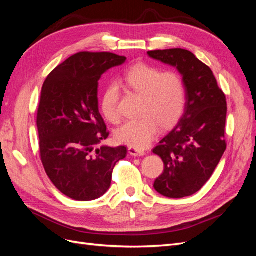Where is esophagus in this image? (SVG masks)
Instances as JSON below:
<instances>
[{"mask_svg":"<svg viewBox=\"0 0 256 256\" xmlns=\"http://www.w3.org/2000/svg\"><path fill=\"white\" fill-rule=\"evenodd\" d=\"M128 152L131 154V156H134V157H140V156H144L145 154L144 150L134 148V147H128Z\"/></svg>","mask_w":256,"mask_h":256,"instance_id":"34e87169","label":"esophagus"}]
</instances>
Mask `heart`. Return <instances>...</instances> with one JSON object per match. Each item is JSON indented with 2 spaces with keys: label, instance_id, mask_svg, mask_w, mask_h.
<instances>
[{
  "label": "heart",
  "instance_id": "b5f03b06",
  "mask_svg": "<svg viewBox=\"0 0 256 256\" xmlns=\"http://www.w3.org/2000/svg\"><path fill=\"white\" fill-rule=\"evenodd\" d=\"M124 84L134 94L142 96L138 108L140 118L124 124L115 132L116 140L134 148H144L161 129H170L178 122L186 109L187 92L182 76L174 72L140 63L124 74ZM120 90L110 84L102 92L100 110L104 118L118 122Z\"/></svg>",
  "mask_w": 256,
  "mask_h": 256
}]
</instances>
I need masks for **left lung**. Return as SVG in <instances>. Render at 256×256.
I'll use <instances>...</instances> for the list:
<instances>
[{"mask_svg":"<svg viewBox=\"0 0 256 256\" xmlns=\"http://www.w3.org/2000/svg\"><path fill=\"white\" fill-rule=\"evenodd\" d=\"M147 54L176 67L186 85L184 115L152 150L164 164L154 188L164 196L182 198L203 187L226 150V98L212 69L192 52L177 48Z\"/></svg>","mask_w":256,"mask_h":256,"instance_id":"8db88e82","label":"left lung"}]
</instances>
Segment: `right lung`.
Wrapping results in <instances>:
<instances>
[{
  "mask_svg": "<svg viewBox=\"0 0 256 256\" xmlns=\"http://www.w3.org/2000/svg\"><path fill=\"white\" fill-rule=\"evenodd\" d=\"M125 56L110 52H79L46 79L37 110L40 152L50 180L66 196L92 200L111 186L125 146H95L109 136L98 109V81Z\"/></svg>",
  "mask_w": 256,
  "mask_h": 256,
  "instance_id": "right-lung-1",
  "label": "right lung"
}]
</instances>
